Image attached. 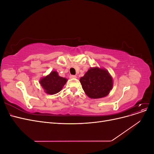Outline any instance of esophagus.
Listing matches in <instances>:
<instances>
[{"instance_id": "obj_1", "label": "esophagus", "mask_w": 154, "mask_h": 154, "mask_svg": "<svg viewBox=\"0 0 154 154\" xmlns=\"http://www.w3.org/2000/svg\"><path fill=\"white\" fill-rule=\"evenodd\" d=\"M69 78H71V79L76 78V76H75V75H70V76H69Z\"/></svg>"}]
</instances>
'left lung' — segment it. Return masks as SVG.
Segmentation results:
<instances>
[{
  "mask_svg": "<svg viewBox=\"0 0 154 154\" xmlns=\"http://www.w3.org/2000/svg\"><path fill=\"white\" fill-rule=\"evenodd\" d=\"M80 82L85 94L92 99L106 96L113 86L112 78L109 71L97 67L88 69Z\"/></svg>",
  "mask_w": 154,
  "mask_h": 154,
  "instance_id": "1",
  "label": "left lung"
}]
</instances>
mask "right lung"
<instances>
[{
  "label": "right lung",
  "instance_id": "right-lung-1",
  "mask_svg": "<svg viewBox=\"0 0 154 154\" xmlns=\"http://www.w3.org/2000/svg\"><path fill=\"white\" fill-rule=\"evenodd\" d=\"M67 81L66 78L60 76L57 71H53L49 75L41 78L40 83L47 94L53 95L61 91Z\"/></svg>",
  "mask_w": 154,
  "mask_h": 154
}]
</instances>
